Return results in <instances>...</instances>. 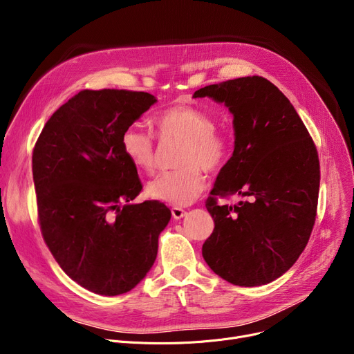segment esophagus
Masks as SVG:
<instances>
[{
    "instance_id": "1",
    "label": "esophagus",
    "mask_w": 354,
    "mask_h": 354,
    "mask_svg": "<svg viewBox=\"0 0 354 354\" xmlns=\"http://www.w3.org/2000/svg\"><path fill=\"white\" fill-rule=\"evenodd\" d=\"M171 212H172V216H174L175 219H180V218H183L185 215H187V211H185L183 208H179V207H174V208L171 209Z\"/></svg>"
}]
</instances>
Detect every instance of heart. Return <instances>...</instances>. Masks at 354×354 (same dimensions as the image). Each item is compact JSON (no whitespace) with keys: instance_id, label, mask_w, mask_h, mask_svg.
Wrapping results in <instances>:
<instances>
[{"instance_id":"obj_1","label":"heart","mask_w":354,"mask_h":354,"mask_svg":"<svg viewBox=\"0 0 354 354\" xmlns=\"http://www.w3.org/2000/svg\"><path fill=\"white\" fill-rule=\"evenodd\" d=\"M160 142H180L175 165L178 169L149 183L147 194L153 199L189 205L205 188V172H219L232 155L234 140L225 130L216 129L211 115L191 104H174L160 110L152 119ZM120 149L124 158L145 174H153L158 165L155 140L151 133L135 126L123 130Z\"/></svg>"}]
</instances>
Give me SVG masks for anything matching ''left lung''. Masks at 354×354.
<instances>
[{"label":"left lung","instance_id":"left-lung-1","mask_svg":"<svg viewBox=\"0 0 354 354\" xmlns=\"http://www.w3.org/2000/svg\"><path fill=\"white\" fill-rule=\"evenodd\" d=\"M234 115L235 149L205 205L215 228L202 245L225 281L255 287L288 271L311 235L320 187L315 145L290 100L264 77H239L195 91ZM232 194L234 207L218 202Z\"/></svg>","mask_w":354,"mask_h":354}]
</instances>
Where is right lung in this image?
Here are the masks:
<instances>
[{"label": "right lung", "instance_id": "right-lung-1", "mask_svg": "<svg viewBox=\"0 0 354 354\" xmlns=\"http://www.w3.org/2000/svg\"><path fill=\"white\" fill-rule=\"evenodd\" d=\"M155 102L145 91L82 90L54 111L32 149L44 243L73 281L100 295L143 280L171 219L159 201L132 203L142 183L120 149L123 130Z\"/></svg>", "mask_w": 354, "mask_h": 354}]
</instances>
